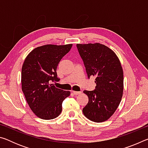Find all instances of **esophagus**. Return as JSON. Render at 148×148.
Listing matches in <instances>:
<instances>
[{"label": "esophagus", "instance_id": "1", "mask_svg": "<svg viewBox=\"0 0 148 148\" xmlns=\"http://www.w3.org/2000/svg\"><path fill=\"white\" fill-rule=\"evenodd\" d=\"M72 92L73 93L74 95H79L82 93V91H72Z\"/></svg>", "mask_w": 148, "mask_h": 148}]
</instances>
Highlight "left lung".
I'll list each match as a JSON object with an SVG mask.
<instances>
[{
	"label": "left lung",
	"instance_id": "1",
	"mask_svg": "<svg viewBox=\"0 0 148 148\" xmlns=\"http://www.w3.org/2000/svg\"><path fill=\"white\" fill-rule=\"evenodd\" d=\"M76 47L88 78L96 77L95 89L84 91L89 102L82 111L91 121H105L114 114L121 101L123 72L121 62L116 53L103 44H77Z\"/></svg>",
	"mask_w": 148,
	"mask_h": 148
}]
</instances>
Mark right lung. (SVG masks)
Masks as SVG:
<instances>
[{"instance_id": "1", "label": "right lung", "mask_w": 148, "mask_h": 148, "mask_svg": "<svg viewBox=\"0 0 148 148\" xmlns=\"http://www.w3.org/2000/svg\"><path fill=\"white\" fill-rule=\"evenodd\" d=\"M72 46L45 45L32 50L25 59L21 69L22 91L30 108L42 119L58 117L62 101L71 95L70 91L57 88L51 83L60 80L57 66Z\"/></svg>"}]
</instances>
